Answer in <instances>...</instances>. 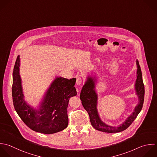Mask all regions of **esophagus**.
I'll use <instances>...</instances> for the list:
<instances>
[{"instance_id": "34e87169", "label": "esophagus", "mask_w": 157, "mask_h": 157, "mask_svg": "<svg viewBox=\"0 0 157 157\" xmlns=\"http://www.w3.org/2000/svg\"><path fill=\"white\" fill-rule=\"evenodd\" d=\"M82 78H81V77H78L77 78L76 83H77V85H80V84H82Z\"/></svg>"}]
</instances>
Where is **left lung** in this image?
<instances>
[{
	"instance_id": "8db88e82",
	"label": "left lung",
	"mask_w": 157,
	"mask_h": 157,
	"mask_svg": "<svg viewBox=\"0 0 157 157\" xmlns=\"http://www.w3.org/2000/svg\"><path fill=\"white\" fill-rule=\"evenodd\" d=\"M137 71V79L136 82V90L137 94L139 96V104L135 107L133 113L126 120V121L120 126L115 127L108 126L104 123L99 117L96 105H97V94L94 90V83L91 78H88V80L83 86L80 93V98L82 104L87 111L91 125L97 130L108 132L115 133L121 132L127 129L131 123L136 119L139 112H140L144 101V85L142 80L141 69L139 64V61H136Z\"/></svg>"
}]
</instances>
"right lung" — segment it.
Returning a JSON list of instances; mask_svg holds the SVG:
<instances>
[{
  "mask_svg": "<svg viewBox=\"0 0 157 157\" xmlns=\"http://www.w3.org/2000/svg\"><path fill=\"white\" fill-rule=\"evenodd\" d=\"M19 66L18 55L13 72L12 98L15 109L21 119L33 131L44 134L64 129L68 125L67 109L69 98L77 94L74 87L76 78H56L48 89L40 110L36 111L23 99Z\"/></svg>",
  "mask_w": 157,
  "mask_h": 157,
  "instance_id": "right-lung-1",
  "label": "right lung"
}]
</instances>
